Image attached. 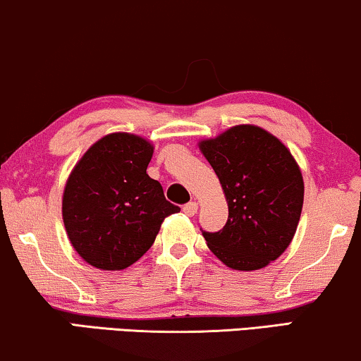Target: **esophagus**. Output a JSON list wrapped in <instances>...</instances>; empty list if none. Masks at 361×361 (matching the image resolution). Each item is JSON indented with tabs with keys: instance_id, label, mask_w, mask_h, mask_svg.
<instances>
[{
	"instance_id": "obj_1",
	"label": "esophagus",
	"mask_w": 361,
	"mask_h": 361,
	"mask_svg": "<svg viewBox=\"0 0 361 361\" xmlns=\"http://www.w3.org/2000/svg\"><path fill=\"white\" fill-rule=\"evenodd\" d=\"M197 209H199V205H197V202H189V204H185L182 207V210H184L185 215L189 216H194L197 214Z\"/></svg>"
}]
</instances>
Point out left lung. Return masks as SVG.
I'll return each mask as SVG.
<instances>
[{
  "instance_id": "obj_1",
  "label": "left lung",
  "mask_w": 361,
  "mask_h": 361,
  "mask_svg": "<svg viewBox=\"0 0 361 361\" xmlns=\"http://www.w3.org/2000/svg\"><path fill=\"white\" fill-rule=\"evenodd\" d=\"M228 202V220L215 233L202 230L216 258L231 269L268 266L298 228L304 180L298 162L263 128L240 125L200 142Z\"/></svg>"
}]
</instances>
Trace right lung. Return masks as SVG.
Instances as JSON below:
<instances>
[{
	"label": "right lung",
	"instance_id": "right-lung-1",
	"mask_svg": "<svg viewBox=\"0 0 361 361\" xmlns=\"http://www.w3.org/2000/svg\"><path fill=\"white\" fill-rule=\"evenodd\" d=\"M151 142L113 133L88 149L68 177L62 216L68 240L95 268L125 269L154 243L166 216L180 209L146 174Z\"/></svg>",
	"mask_w": 361,
	"mask_h": 361
}]
</instances>
